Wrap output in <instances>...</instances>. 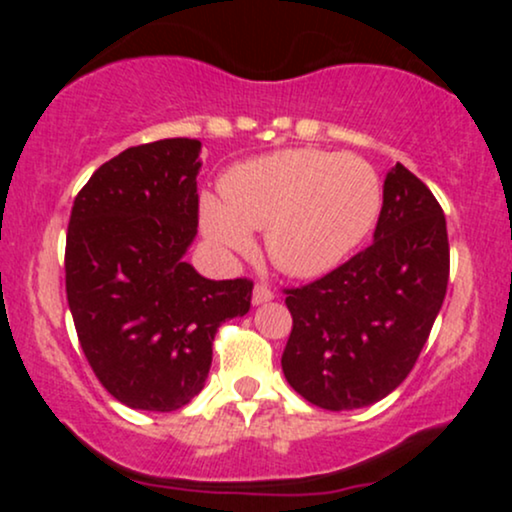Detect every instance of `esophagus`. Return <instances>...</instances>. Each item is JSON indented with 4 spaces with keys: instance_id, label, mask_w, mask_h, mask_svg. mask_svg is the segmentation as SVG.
Segmentation results:
<instances>
[{
    "instance_id": "obj_1",
    "label": "esophagus",
    "mask_w": 512,
    "mask_h": 512,
    "mask_svg": "<svg viewBox=\"0 0 512 512\" xmlns=\"http://www.w3.org/2000/svg\"><path fill=\"white\" fill-rule=\"evenodd\" d=\"M272 298H274V293L269 291L264 284H257L255 289H252V305H262V303L272 301Z\"/></svg>"
}]
</instances>
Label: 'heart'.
Here are the masks:
<instances>
[{
  "mask_svg": "<svg viewBox=\"0 0 512 512\" xmlns=\"http://www.w3.org/2000/svg\"><path fill=\"white\" fill-rule=\"evenodd\" d=\"M380 207L383 185L361 156L281 149L233 168L223 180V197L199 199V223L223 260L252 250V231L264 228L274 267L315 279L366 240Z\"/></svg>",
  "mask_w": 512,
  "mask_h": 512,
  "instance_id": "heart-1",
  "label": "heart"
}]
</instances>
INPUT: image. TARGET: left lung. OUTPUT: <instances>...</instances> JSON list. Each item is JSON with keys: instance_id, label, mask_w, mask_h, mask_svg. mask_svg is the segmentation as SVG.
Segmentation results:
<instances>
[{"instance_id": "1", "label": "left lung", "mask_w": 512, "mask_h": 512, "mask_svg": "<svg viewBox=\"0 0 512 512\" xmlns=\"http://www.w3.org/2000/svg\"><path fill=\"white\" fill-rule=\"evenodd\" d=\"M450 274L445 216L402 163L385 175L373 245L286 291L293 330L286 380L310 404L363 409L402 385L424 349Z\"/></svg>"}]
</instances>
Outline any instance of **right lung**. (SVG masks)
<instances>
[{
	"instance_id": "add662e5",
	"label": "right lung",
	"mask_w": 512,
	"mask_h": 512,
	"mask_svg": "<svg viewBox=\"0 0 512 512\" xmlns=\"http://www.w3.org/2000/svg\"><path fill=\"white\" fill-rule=\"evenodd\" d=\"M202 142L132 146L74 199L67 301L81 349L129 409L175 411L202 392L221 322L250 310L252 281L207 279L185 260L197 236Z\"/></svg>"
}]
</instances>
